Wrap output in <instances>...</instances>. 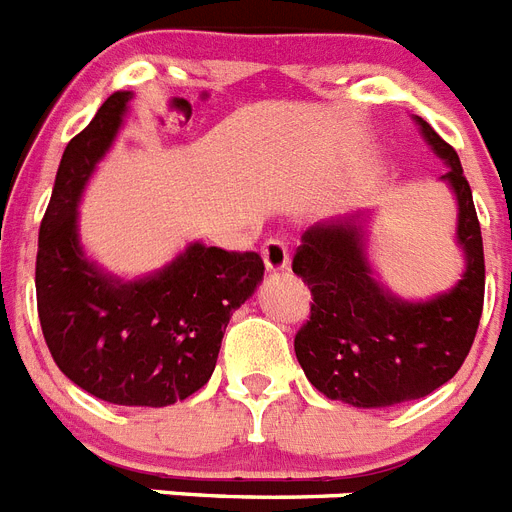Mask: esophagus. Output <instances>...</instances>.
Masks as SVG:
<instances>
[{"instance_id": "obj_1", "label": "esophagus", "mask_w": 512, "mask_h": 512, "mask_svg": "<svg viewBox=\"0 0 512 512\" xmlns=\"http://www.w3.org/2000/svg\"><path fill=\"white\" fill-rule=\"evenodd\" d=\"M261 259H264L266 272L279 274L290 266V251H287V246L282 240H266L264 248H261Z\"/></svg>"}]
</instances>
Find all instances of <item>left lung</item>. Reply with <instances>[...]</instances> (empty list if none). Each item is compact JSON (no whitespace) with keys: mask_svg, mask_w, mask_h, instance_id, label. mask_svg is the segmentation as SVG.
<instances>
[{"mask_svg":"<svg viewBox=\"0 0 512 512\" xmlns=\"http://www.w3.org/2000/svg\"><path fill=\"white\" fill-rule=\"evenodd\" d=\"M448 173L456 199V246L464 272L430 298L393 292L373 261L375 212L316 222L300 238L292 272L313 295L310 321L295 336L300 368L323 396L360 409L422 399L448 383L474 344L484 303L482 230L469 181L451 144L412 116Z\"/></svg>","mask_w":512,"mask_h":512,"instance_id":"left-lung-1","label":"left lung"}]
</instances>
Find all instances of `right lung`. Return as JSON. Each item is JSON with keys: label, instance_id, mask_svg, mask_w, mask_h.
Returning a JSON list of instances; mask_svg holds the SVG:
<instances>
[{"label": "right lung", "instance_id": "add662e5", "mask_svg": "<svg viewBox=\"0 0 512 512\" xmlns=\"http://www.w3.org/2000/svg\"><path fill=\"white\" fill-rule=\"evenodd\" d=\"M131 100V90L113 93L61 155L38 233V318L61 373L95 399L168 406L209 381L227 321L261 285L264 261L191 240L155 272L121 277L85 251L82 194Z\"/></svg>", "mask_w": 512, "mask_h": 512}]
</instances>
